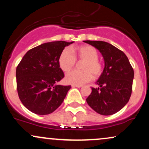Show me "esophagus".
<instances>
[{"label":"esophagus","mask_w":149,"mask_h":149,"mask_svg":"<svg viewBox=\"0 0 149 149\" xmlns=\"http://www.w3.org/2000/svg\"><path fill=\"white\" fill-rule=\"evenodd\" d=\"M73 88H81L82 85H72Z\"/></svg>","instance_id":"34e87169"}]
</instances>
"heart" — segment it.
Wrapping results in <instances>:
<instances>
[{
  "label": "heart",
  "instance_id": "heart-1",
  "mask_svg": "<svg viewBox=\"0 0 149 149\" xmlns=\"http://www.w3.org/2000/svg\"><path fill=\"white\" fill-rule=\"evenodd\" d=\"M80 60H85L82 66L84 71H73L67 73L65 80L68 83L81 85L88 83L92 79V74L99 77L103 71L102 63L98 60L99 53L94 47L90 45H83L77 48H71ZM76 59L71 49L65 48L59 58V64L64 72H69L75 66Z\"/></svg>",
  "mask_w": 149,
  "mask_h": 149
}]
</instances>
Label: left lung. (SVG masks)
<instances>
[{
    "label": "left lung",
    "instance_id": "left-lung-1",
    "mask_svg": "<svg viewBox=\"0 0 149 149\" xmlns=\"http://www.w3.org/2000/svg\"><path fill=\"white\" fill-rule=\"evenodd\" d=\"M98 49L104 60L103 72L92 88L86 99L88 105L97 113L110 116L122 109L130 98L134 70L123 51L104 41L84 40Z\"/></svg>",
    "mask_w": 149,
    "mask_h": 149
}]
</instances>
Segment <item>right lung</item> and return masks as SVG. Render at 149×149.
<instances>
[{
    "instance_id": "obj_1",
    "label": "right lung",
    "mask_w": 149,
    "mask_h": 149,
    "mask_svg": "<svg viewBox=\"0 0 149 149\" xmlns=\"http://www.w3.org/2000/svg\"><path fill=\"white\" fill-rule=\"evenodd\" d=\"M73 42H45L25 54L16 69L17 89L23 105L38 115H47L64 101L71 85H57L64 77L59 58Z\"/></svg>"
}]
</instances>
